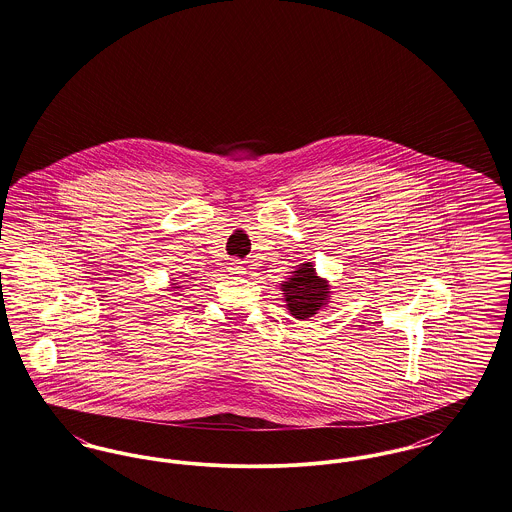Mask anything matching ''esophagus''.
Returning a JSON list of instances; mask_svg holds the SVG:
<instances>
[{"mask_svg": "<svg viewBox=\"0 0 512 512\" xmlns=\"http://www.w3.org/2000/svg\"><path fill=\"white\" fill-rule=\"evenodd\" d=\"M228 270H230V274H236V276H242V274H245L244 265H242L240 261H232Z\"/></svg>", "mask_w": 512, "mask_h": 512, "instance_id": "1", "label": "esophagus"}]
</instances>
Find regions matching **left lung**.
I'll return each instance as SVG.
<instances>
[{
    "label": "left lung",
    "mask_w": 512,
    "mask_h": 512,
    "mask_svg": "<svg viewBox=\"0 0 512 512\" xmlns=\"http://www.w3.org/2000/svg\"><path fill=\"white\" fill-rule=\"evenodd\" d=\"M280 290L284 292L290 315L297 320L315 317L330 299V286L324 278L317 276L313 263L299 265Z\"/></svg>",
    "instance_id": "8db88e82"
}]
</instances>
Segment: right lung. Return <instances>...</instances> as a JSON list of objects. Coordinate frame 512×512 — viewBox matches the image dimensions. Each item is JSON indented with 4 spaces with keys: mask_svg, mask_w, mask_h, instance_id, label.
<instances>
[{
    "mask_svg": "<svg viewBox=\"0 0 512 512\" xmlns=\"http://www.w3.org/2000/svg\"><path fill=\"white\" fill-rule=\"evenodd\" d=\"M171 286L174 290H180V288H182V286H178V284H171Z\"/></svg>",
    "mask_w": 512,
    "mask_h": 512,
    "instance_id": "obj_1",
    "label": "right lung"
}]
</instances>
